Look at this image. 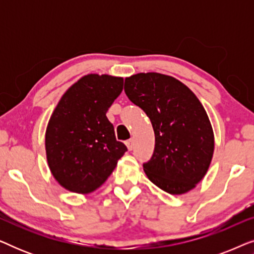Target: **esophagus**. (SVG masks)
<instances>
[{"label":"esophagus","instance_id":"34e87169","mask_svg":"<svg viewBox=\"0 0 254 254\" xmlns=\"http://www.w3.org/2000/svg\"><path fill=\"white\" fill-rule=\"evenodd\" d=\"M126 145H127L128 150H133V148H134V142H133V140H128V141L126 142Z\"/></svg>","mask_w":254,"mask_h":254}]
</instances>
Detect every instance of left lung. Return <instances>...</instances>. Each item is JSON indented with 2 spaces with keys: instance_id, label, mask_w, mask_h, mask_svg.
<instances>
[{
  "instance_id": "1",
  "label": "left lung",
  "mask_w": 254,
  "mask_h": 254,
  "mask_svg": "<svg viewBox=\"0 0 254 254\" xmlns=\"http://www.w3.org/2000/svg\"><path fill=\"white\" fill-rule=\"evenodd\" d=\"M125 92L155 131L154 154L143 164L149 180L170 194L194 189L214 154L213 128L200 100L178 79L158 72L127 77Z\"/></svg>"
}]
</instances>
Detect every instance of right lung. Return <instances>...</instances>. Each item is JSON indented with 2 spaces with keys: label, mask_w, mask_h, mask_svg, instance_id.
I'll return each mask as SVG.
<instances>
[{
  "label": "right lung",
  "mask_w": 254,
  "mask_h": 254,
  "mask_svg": "<svg viewBox=\"0 0 254 254\" xmlns=\"http://www.w3.org/2000/svg\"><path fill=\"white\" fill-rule=\"evenodd\" d=\"M124 78L90 74L69 88L52 114L45 136L48 166L57 182L88 194L105 183L127 151L106 117Z\"/></svg>",
  "instance_id": "1"
}]
</instances>
